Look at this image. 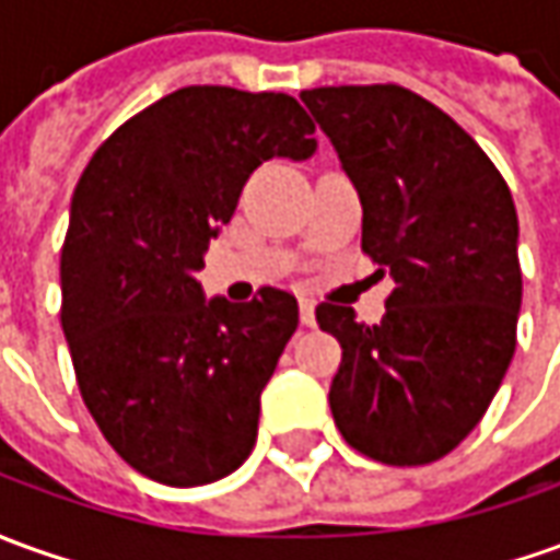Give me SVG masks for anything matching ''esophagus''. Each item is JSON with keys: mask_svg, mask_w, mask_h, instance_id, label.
<instances>
[{"mask_svg": "<svg viewBox=\"0 0 560 560\" xmlns=\"http://www.w3.org/2000/svg\"><path fill=\"white\" fill-rule=\"evenodd\" d=\"M299 314H302L304 326H314V323H317V314H314V302H311V299H302V302H299Z\"/></svg>", "mask_w": 560, "mask_h": 560, "instance_id": "1", "label": "esophagus"}]
</instances>
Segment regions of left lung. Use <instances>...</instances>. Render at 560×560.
I'll return each instance as SVG.
<instances>
[{
  "label": "left lung",
  "mask_w": 560,
  "mask_h": 560,
  "mask_svg": "<svg viewBox=\"0 0 560 560\" xmlns=\"http://www.w3.org/2000/svg\"><path fill=\"white\" fill-rule=\"evenodd\" d=\"M362 200V253L390 273L369 326L323 302L341 345L329 405L345 442L387 466L433 464L485 418L515 353L518 215L506 179L451 115L402 84L302 91Z\"/></svg>",
  "instance_id": "obj_1"
}]
</instances>
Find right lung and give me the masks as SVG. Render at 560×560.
Returning <instances> with one entry per match:
<instances>
[{"label":"right lung","mask_w":560,"mask_h":560,"mask_svg":"<svg viewBox=\"0 0 560 560\" xmlns=\"http://www.w3.org/2000/svg\"><path fill=\"white\" fill-rule=\"evenodd\" d=\"M289 94L191 84L127 118L81 173L60 253V323L81 399L118 457L173 488L249 457L258 399L299 326L287 289L203 302L195 273L249 173L314 155Z\"/></svg>","instance_id":"add662e5"}]
</instances>
